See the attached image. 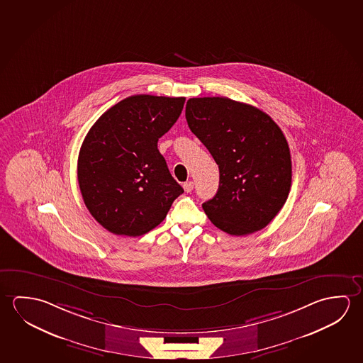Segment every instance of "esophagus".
I'll use <instances>...</instances> for the list:
<instances>
[{
    "label": "esophagus",
    "mask_w": 363,
    "mask_h": 363,
    "mask_svg": "<svg viewBox=\"0 0 363 363\" xmlns=\"http://www.w3.org/2000/svg\"><path fill=\"white\" fill-rule=\"evenodd\" d=\"M184 190L186 191V192H191V191L194 190V182H192V181L184 182Z\"/></svg>",
    "instance_id": "esophagus-1"
}]
</instances>
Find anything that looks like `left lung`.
I'll list each match as a JSON object with an SVG mask.
<instances>
[{"instance_id": "obj_1", "label": "left lung", "mask_w": 363, "mask_h": 363, "mask_svg": "<svg viewBox=\"0 0 363 363\" xmlns=\"http://www.w3.org/2000/svg\"><path fill=\"white\" fill-rule=\"evenodd\" d=\"M186 120L219 167L218 192L202 203L208 219L230 235L267 226L291 187V155L279 125L228 97L190 99Z\"/></svg>"}]
</instances>
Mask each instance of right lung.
<instances>
[{
	"label": "right lung",
	"mask_w": 363,
	"mask_h": 363,
	"mask_svg": "<svg viewBox=\"0 0 363 363\" xmlns=\"http://www.w3.org/2000/svg\"><path fill=\"white\" fill-rule=\"evenodd\" d=\"M184 97L134 95L102 113L84 138L77 176L84 205L108 232L140 237L184 192L158 150Z\"/></svg>",
	"instance_id": "right-lung-1"
}]
</instances>
